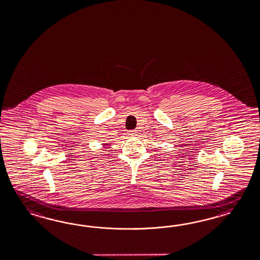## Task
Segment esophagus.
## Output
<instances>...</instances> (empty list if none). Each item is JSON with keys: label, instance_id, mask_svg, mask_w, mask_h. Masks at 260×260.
<instances>
[{"label": "esophagus", "instance_id": "34e87169", "mask_svg": "<svg viewBox=\"0 0 260 260\" xmlns=\"http://www.w3.org/2000/svg\"><path fill=\"white\" fill-rule=\"evenodd\" d=\"M136 134H137V131H135V129L128 131V135H131V136H135Z\"/></svg>", "mask_w": 260, "mask_h": 260}]
</instances>
